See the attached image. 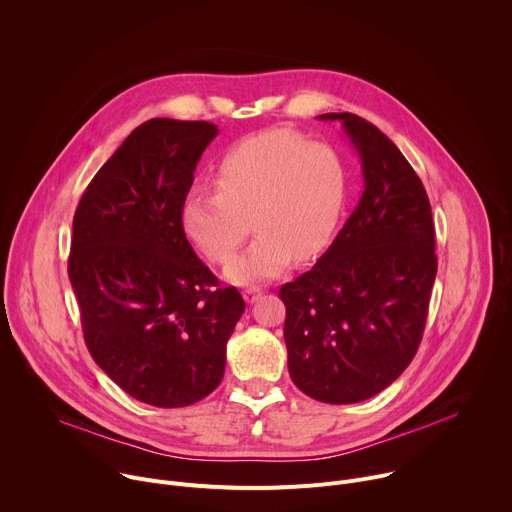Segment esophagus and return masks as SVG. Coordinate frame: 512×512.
I'll return each mask as SVG.
<instances>
[{"mask_svg":"<svg viewBox=\"0 0 512 512\" xmlns=\"http://www.w3.org/2000/svg\"><path fill=\"white\" fill-rule=\"evenodd\" d=\"M261 296H263V289L257 287V285H249V287L243 291V298H245L247 304H255Z\"/></svg>","mask_w":512,"mask_h":512,"instance_id":"esophagus-1","label":"esophagus"}]
</instances>
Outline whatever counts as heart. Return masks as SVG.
I'll return each instance as SVG.
<instances>
[{
  "label": "heart",
  "mask_w": 512,
  "mask_h": 512,
  "mask_svg": "<svg viewBox=\"0 0 512 512\" xmlns=\"http://www.w3.org/2000/svg\"><path fill=\"white\" fill-rule=\"evenodd\" d=\"M214 190L194 188L182 202V229L212 263L245 285L277 277L291 259L308 261L330 243L346 202V172L326 143L294 129H267L239 141L212 172Z\"/></svg>",
  "instance_id": "heart-1"
}]
</instances>
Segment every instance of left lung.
I'll return each instance as SVG.
<instances>
[{"instance_id": "8db88e82", "label": "left lung", "mask_w": 512, "mask_h": 512, "mask_svg": "<svg viewBox=\"0 0 512 512\" xmlns=\"http://www.w3.org/2000/svg\"><path fill=\"white\" fill-rule=\"evenodd\" d=\"M342 121L364 192L316 265L279 289L289 377L308 397L348 405L387 389L413 360L437 273L427 192L397 145L354 113Z\"/></svg>"}]
</instances>
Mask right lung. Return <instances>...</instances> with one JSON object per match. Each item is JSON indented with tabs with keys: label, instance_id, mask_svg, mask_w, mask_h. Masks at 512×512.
<instances>
[{
	"label": "right lung",
	"instance_id": "obj_1",
	"mask_svg": "<svg viewBox=\"0 0 512 512\" xmlns=\"http://www.w3.org/2000/svg\"><path fill=\"white\" fill-rule=\"evenodd\" d=\"M218 129L150 119L87 186L72 221L68 277L87 348L127 395L186 407L223 381L245 302L196 257L182 202Z\"/></svg>",
	"mask_w": 512,
	"mask_h": 512
}]
</instances>
